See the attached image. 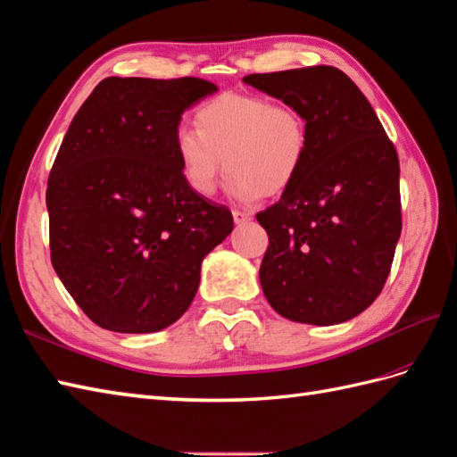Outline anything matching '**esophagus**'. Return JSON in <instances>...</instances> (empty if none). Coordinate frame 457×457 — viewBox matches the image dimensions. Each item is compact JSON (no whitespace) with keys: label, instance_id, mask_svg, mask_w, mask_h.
I'll list each match as a JSON object with an SVG mask.
<instances>
[{"label":"esophagus","instance_id":"34e87169","mask_svg":"<svg viewBox=\"0 0 457 457\" xmlns=\"http://www.w3.org/2000/svg\"><path fill=\"white\" fill-rule=\"evenodd\" d=\"M232 219H235L237 225H242V222H248V220L252 219V215H250V213H246V211H238V209H235V211H232Z\"/></svg>","mask_w":457,"mask_h":457}]
</instances>
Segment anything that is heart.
Listing matches in <instances>:
<instances>
[{
	"instance_id": "heart-1",
	"label": "heart",
	"mask_w": 457,
	"mask_h": 457,
	"mask_svg": "<svg viewBox=\"0 0 457 457\" xmlns=\"http://www.w3.org/2000/svg\"><path fill=\"white\" fill-rule=\"evenodd\" d=\"M195 126L176 131L174 149L184 180L197 195L213 194L227 169L230 194L255 202L283 194L304 166L310 131L295 106L222 93L195 110Z\"/></svg>"
}]
</instances>
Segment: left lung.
Instances as JSON below:
<instances>
[{"label":"left lung","mask_w":457,"mask_h":457,"mask_svg":"<svg viewBox=\"0 0 457 457\" xmlns=\"http://www.w3.org/2000/svg\"><path fill=\"white\" fill-rule=\"evenodd\" d=\"M244 83L300 110L310 131L296 180L255 215L270 237L263 295L287 320L341 324L374 303L392 270L402 235L397 151L337 68L253 73Z\"/></svg>","instance_id":"left-lung-1"}]
</instances>
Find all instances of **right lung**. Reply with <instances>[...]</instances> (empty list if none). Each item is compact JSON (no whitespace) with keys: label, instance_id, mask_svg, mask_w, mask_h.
<instances>
[{"label":"right lung","instance_id":"1","mask_svg":"<svg viewBox=\"0 0 457 457\" xmlns=\"http://www.w3.org/2000/svg\"><path fill=\"white\" fill-rule=\"evenodd\" d=\"M215 91L197 77H106L65 133L46 190L50 258L100 328L174 324L230 235V211L190 190L174 149L184 110Z\"/></svg>","mask_w":457,"mask_h":457}]
</instances>
